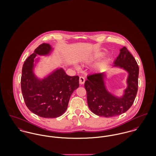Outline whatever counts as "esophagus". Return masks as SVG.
I'll use <instances>...</instances> for the list:
<instances>
[{
    "label": "esophagus",
    "instance_id": "1",
    "mask_svg": "<svg viewBox=\"0 0 156 156\" xmlns=\"http://www.w3.org/2000/svg\"><path fill=\"white\" fill-rule=\"evenodd\" d=\"M79 82H80V84H84V83H85V78H84L83 76H80V77Z\"/></svg>",
    "mask_w": 156,
    "mask_h": 156
}]
</instances>
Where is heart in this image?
<instances>
[{
  "instance_id": "heart-1",
  "label": "heart",
  "mask_w": 156,
  "mask_h": 156,
  "mask_svg": "<svg viewBox=\"0 0 156 156\" xmlns=\"http://www.w3.org/2000/svg\"><path fill=\"white\" fill-rule=\"evenodd\" d=\"M97 58V56H94V57H93V59H96Z\"/></svg>"
}]
</instances>
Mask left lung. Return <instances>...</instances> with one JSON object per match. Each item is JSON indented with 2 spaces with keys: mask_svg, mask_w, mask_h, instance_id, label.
I'll return each instance as SVG.
<instances>
[{
  "mask_svg": "<svg viewBox=\"0 0 156 156\" xmlns=\"http://www.w3.org/2000/svg\"><path fill=\"white\" fill-rule=\"evenodd\" d=\"M113 66L123 68L128 73V87L121 97L113 96L107 90L105 72L88 75L84 84L88 106L93 113L100 116L110 118L126 112L132 106L138 91L139 67L126 47L120 49Z\"/></svg>",
  "mask_w": 156,
  "mask_h": 156,
  "instance_id": "left-lung-1",
  "label": "left lung"
}]
</instances>
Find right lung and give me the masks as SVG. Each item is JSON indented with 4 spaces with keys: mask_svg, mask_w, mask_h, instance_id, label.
I'll return each instance as SVG.
<instances>
[{
    "mask_svg": "<svg viewBox=\"0 0 156 156\" xmlns=\"http://www.w3.org/2000/svg\"><path fill=\"white\" fill-rule=\"evenodd\" d=\"M52 50L49 44L43 43L24 62L21 86L25 103L28 109L44 118H55L66 110L72 93L79 87V76H68L58 69L43 80L35 76L34 62L38 55H48Z\"/></svg>",
    "mask_w": 156,
    "mask_h": 156,
    "instance_id": "1",
    "label": "right lung"
}]
</instances>
